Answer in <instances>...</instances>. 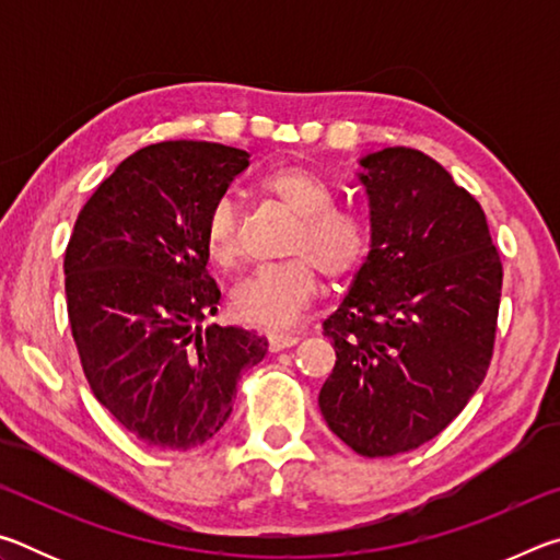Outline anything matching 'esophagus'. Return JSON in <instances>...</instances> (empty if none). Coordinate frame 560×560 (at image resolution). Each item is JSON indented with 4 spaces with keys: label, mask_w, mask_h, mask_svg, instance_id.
Here are the masks:
<instances>
[{
    "label": "esophagus",
    "mask_w": 560,
    "mask_h": 560,
    "mask_svg": "<svg viewBox=\"0 0 560 560\" xmlns=\"http://www.w3.org/2000/svg\"><path fill=\"white\" fill-rule=\"evenodd\" d=\"M299 340L301 338L293 336V334H269V350H271V353H279V350H283V348L296 346Z\"/></svg>",
    "instance_id": "34e87169"
}]
</instances>
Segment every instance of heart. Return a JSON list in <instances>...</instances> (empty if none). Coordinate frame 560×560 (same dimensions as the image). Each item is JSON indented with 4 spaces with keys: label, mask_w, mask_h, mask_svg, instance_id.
<instances>
[{
    "label": "heart",
    "mask_w": 560,
    "mask_h": 560,
    "mask_svg": "<svg viewBox=\"0 0 560 560\" xmlns=\"http://www.w3.org/2000/svg\"><path fill=\"white\" fill-rule=\"evenodd\" d=\"M259 192L296 217L289 259L254 271L232 291V311L244 324L289 328L320 291V271L334 283L353 279L371 254V226L353 210L334 207L336 195L324 177L303 165H281L259 179ZM205 242L217 267L240 259V224L232 200H217L205 222Z\"/></svg>",
    "instance_id": "heart-1"
}]
</instances>
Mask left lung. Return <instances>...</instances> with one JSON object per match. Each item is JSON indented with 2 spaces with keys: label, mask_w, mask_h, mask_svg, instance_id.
<instances>
[{
  "label": "left lung",
  "mask_w": 560,
  "mask_h": 560,
  "mask_svg": "<svg viewBox=\"0 0 560 560\" xmlns=\"http://www.w3.org/2000/svg\"><path fill=\"white\" fill-rule=\"evenodd\" d=\"M371 254L324 336L336 350L318 407L363 457L438 438L494 355L501 259L481 205L438 160L385 148L360 160Z\"/></svg>",
  "instance_id": "left-lung-1"
}]
</instances>
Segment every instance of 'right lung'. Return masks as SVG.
I'll return each instance as SVG.
<instances>
[{
  "label": "right lung",
  "instance_id": "right-lung-1",
  "mask_svg": "<svg viewBox=\"0 0 560 560\" xmlns=\"http://www.w3.org/2000/svg\"><path fill=\"white\" fill-rule=\"evenodd\" d=\"M249 153L165 140L122 160L83 205L66 246V308L96 400L155 450L202 447L232 415L236 381L267 338L200 328L220 289L205 222Z\"/></svg>",
  "mask_w": 560,
  "mask_h": 560
}]
</instances>
